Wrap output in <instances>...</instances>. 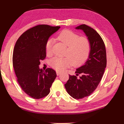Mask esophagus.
<instances>
[{
    "mask_svg": "<svg viewBox=\"0 0 124 124\" xmlns=\"http://www.w3.org/2000/svg\"><path fill=\"white\" fill-rule=\"evenodd\" d=\"M61 74V72H59V71H56V74L57 76H59Z\"/></svg>",
    "mask_w": 124,
    "mask_h": 124,
    "instance_id": "34e87169",
    "label": "esophagus"
}]
</instances>
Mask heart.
I'll return each instance as SVG.
<instances>
[{"instance_id": "obj_1", "label": "heart", "mask_w": 124, "mask_h": 124, "mask_svg": "<svg viewBox=\"0 0 124 124\" xmlns=\"http://www.w3.org/2000/svg\"><path fill=\"white\" fill-rule=\"evenodd\" d=\"M59 40L67 46L64 55L65 57H54L50 59L49 64L52 68L57 71H64L72 65H80L87 59L90 51L91 46L89 39L79 35L70 30H64L57 36ZM54 43L53 38L47 40L45 45L47 55L52 54Z\"/></svg>"}]
</instances>
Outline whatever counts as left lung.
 Here are the masks:
<instances>
[{"instance_id":"obj_1","label":"left lung","mask_w":124,"mask_h":124,"mask_svg":"<svg viewBox=\"0 0 124 124\" xmlns=\"http://www.w3.org/2000/svg\"><path fill=\"white\" fill-rule=\"evenodd\" d=\"M76 29L86 34L90 42V51L85 64L76 69L75 76L69 75L64 86L72 97L80 99L90 95L98 87L106 68L107 57L104 43L96 30L85 24Z\"/></svg>"}]
</instances>
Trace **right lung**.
<instances>
[{"label": "right lung", "instance_id": "1", "mask_svg": "<svg viewBox=\"0 0 124 124\" xmlns=\"http://www.w3.org/2000/svg\"><path fill=\"white\" fill-rule=\"evenodd\" d=\"M60 26L38 25L29 29L20 36L13 52V67L20 87L33 99H41L50 92L56 77L55 71L40 69V61L46 58L45 45L52 34Z\"/></svg>", "mask_w": 124, "mask_h": 124}]
</instances>
